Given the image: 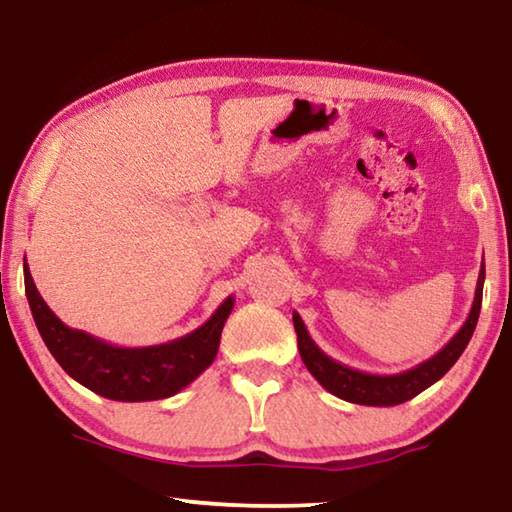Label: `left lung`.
<instances>
[{
    "mask_svg": "<svg viewBox=\"0 0 512 512\" xmlns=\"http://www.w3.org/2000/svg\"><path fill=\"white\" fill-rule=\"evenodd\" d=\"M483 281H485V265H481V272H478L474 304H471L469 316L465 320V325L458 329V334H455L451 341L437 352V355L421 361L419 366L410 368V371L393 373V375L364 373V371H357V368L345 366L332 357H327L325 352L318 348L316 341L309 336V332H306L300 313L293 311L297 348H300V357L304 361V366L309 368V373L316 377V380L329 393H334L336 398L348 400V403L371 405V407H391V405L405 403V400L419 396L421 391L432 387L437 380H442V377L451 371L455 361L460 359L462 352H465L467 343L471 341V334H474L476 329L478 313H481Z\"/></svg>",
    "mask_w": 512,
    "mask_h": 512,
    "instance_id": "left-lung-1",
    "label": "left lung"
}]
</instances>
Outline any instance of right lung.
I'll use <instances>...</instances> for the list:
<instances>
[{"label": "right lung", "mask_w": 512, "mask_h": 512, "mask_svg": "<svg viewBox=\"0 0 512 512\" xmlns=\"http://www.w3.org/2000/svg\"><path fill=\"white\" fill-rule=\"evenodd\" d=\"M25 293L38 332L59 366L82 387L121 403L162 400L192 384L215 361L224 322L235 304L233 295L226 297L201 327L176 341L146 348H121L82 329L68 327L54 316L31 279L27 258Z\"/></svg>", "instance_id": "1"}]
</instances>
